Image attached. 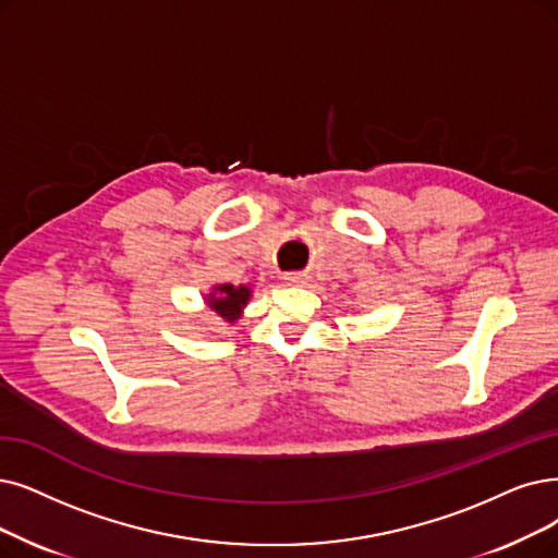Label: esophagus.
<instances>
[{"instance_id":"1","label":"esophagus","mask_w":558,"mask_h":558,"mask_svg":"<svg viewBox=\"0 0 558 558\" xmlns=\"http://www.w3.org/2000/svg\"><path fill=\"white\" fill-rule=\"evenodd\" d=\"M283 279H286V283H302L300 275H286Z\"/></svg>"}]
</instances>
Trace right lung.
<instances>
[{
  "mask_svg": "<svg viewBox=\"0 0 558 558\" xmlns=\"http://www.w3.org/2000/svg\"><path fill=\"white\" fill-rule=\"evenodd\" d=\"M250 298H252L250 286L219 283L213 288V293L206 298V302L219 318H225L227 323H235L242 314L244 304L250 302Z\"/></svg>",
  "mask_w": 558,
  "mask_h": 558,
  "instance_id": "1",
  "label": "right lung"
}]
</instances>
